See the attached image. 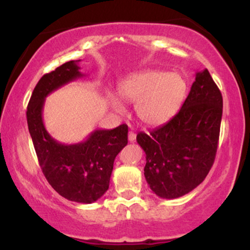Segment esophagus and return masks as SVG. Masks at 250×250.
Wrapping results in <instances>:
<instances>
[{"mask_svg": "<svg viewBox=\"0 0 250 250\" xmlns=\"http://www.w3.org/2000/svg\"><path fill=\"white\" fill-rule=\"evenodd\" d=\"M135 138H136V134L134 132H129L128 133V141L129 142H134L135 141Z\"/></svg>", "mask_w": 250, "mask_h": 250, "instance_id": "34e87169", "label": "esophagus"}]
</instances>
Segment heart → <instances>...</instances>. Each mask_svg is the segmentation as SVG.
Returning <instances> with one entry per match:
<instances>
[{"instance_id":"b5f03b06","label":"heart","mask_w":250,"mask_h":250,"mask_svg":"<svg viewBox=\"0 0 250 250\" xmlns=\"http://www.w3.org/2000/svg\"><path fill=\"white\" fill-rule=\"evenodd\" d=\"M187 84L180 75L158 70H146L127 78L118 87L121 99L135 104L136 118L146 126H160L170 121L182 104ZM115 111L124 114L125 107L112 97Z\"/></svg>"}]
</instances>
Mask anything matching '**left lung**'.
Returning a JSON list of instances; mask_svg holds the SVG:
<instances>
[{"label":"left lung","instance_id":"obj_1","mask_svg":"<svg viewBox=\"0 0 250 250\" xmlns=\"http://www.w3.org/2000/svg\"><path fill=\"white\" fill-rule=\"evenodd\" d=\"M222 112L221 91L205 69L196 74L182 108L168 123L136 135L146 152V180L157 196L182 197L205 180L216 156Z\"/></svg>","mask_w":250,"mask_h":250}]
</instances>
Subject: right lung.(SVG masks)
I'll return each mask as SVG.
<instances>
[{
  "instance_id": "right-lung-1",
  "label": "right lung",
  "mask_w": 250,
  "mask_h": 250,
  "mask_svg": "<svg viewBox=\"0 0 250 250\" xmlns=\"http://www.w3.org/2000/svg\"><path fill=\"white\" fill-rule=\"evenodd\" d=\"M78 61H68L43 75L27 107V124L42 172L50 186L70 201L91 204L109 188L116 156L127 145L126 124L97 129L84 142L62 145L51 138L43 124L44 100L51 92L83 76Z\"/></svg>"
}]
</instances>
